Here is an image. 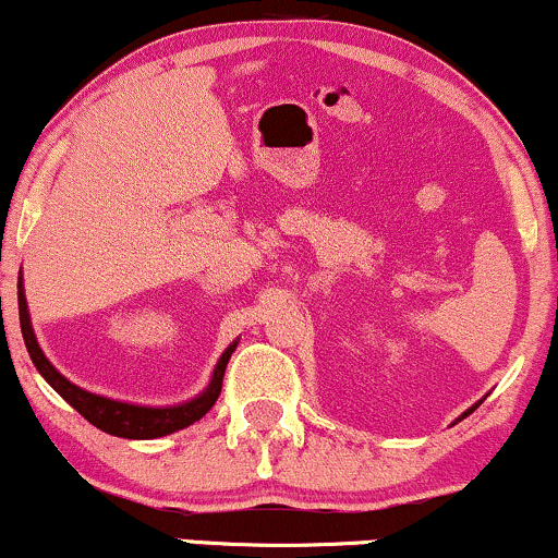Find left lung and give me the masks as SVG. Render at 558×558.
Segmentation results:
<instances>
[{
    "label": "left lung",
    "instance_id": "8db88e82",
    "mask_svg": "<svg viewBox=\"0 0 558 558\" xmlns=\"http://www.w3.org/2000/svg\"><path fill=\"white\" fill-rule=\"evenodd\" d=\"M471 412H474V407H471V409H469V412H466V414H471ZM466 414H463V417H466Z\"/></svg>",
    "mask_w": 558,
    "mask_h": 558
}]
</instances>
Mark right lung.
<instances>
[{
  "mask_svg": "<svg viewBox=\"0 0 558 558\" xmlns=\"http://www.w3.org/2000/svg\"><path fill=\"white\" fill-rule=\"evenodd\" d=\"M17 308H20V329H23V340H25L27 352H31V361L35 368H38L40 376L51 384V389H56V393H59L61 399H66L69 404H72L76 412L89 422V425H95L97 429H102V433L108 435L129 437V440H154V437L178 433V429H185L193 425V422L206 417V412L216 404L218 393H221L223 373H227L231 352L236 350V342H231L229 348L223 350V355L218 357L214 368V378H210L208 389L203 391L201 397L190 399L185 404H178V407L129 404V401H118V399L100 397V393L84 391L53 368L51 361L44 355V350H40L38 340H35L31 312H27V301H25L23 278L17 280Z\"/></svg>",
  "mask_w": 558,
  "mask_h": 558,
  "instance_id": "obj_1",
  "label": "right lung"
}]
</instances>
